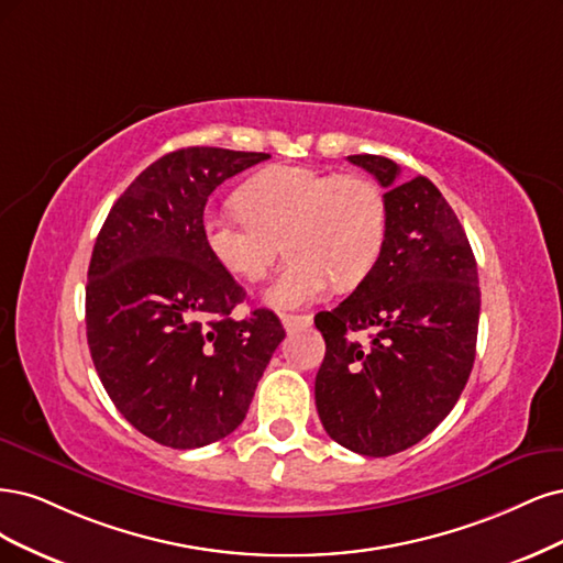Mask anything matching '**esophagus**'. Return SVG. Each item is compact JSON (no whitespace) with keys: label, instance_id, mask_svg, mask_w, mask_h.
<instances>
[{"label":"esophagus","instance_id":"esophagus-1","mask_svg":"<svg viewBox=\"0 0 563 563\" xmlns=\"http://www.w3.org/2000/svg\"><path fill=\"white\" fill-rule=\"evenodd\" d=\"M280 320H283V328H285L289 334L297 332V330L311 328V324H313V316H289V313H283Z\"/></svg>","mask_w":563,"mask_h":563}]
</instances>
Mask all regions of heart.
<instances>
[{"instance_id":"b5f03b06","label":"heart","mask_w":563,"mask_h":563,"mask_svg":"<svg viewBox=\"0 0 563 563\" xmlns=\"http://www.w3.org/2000/svg\"><path fill=\"white\" fill-rule=\"evenodd\" d=\"M239 201L206 214V245L231 276L260 283L285 239L292 260L266 292L276 308L313 303L334 280L341 287L357 285L386 241V198L362 175L274 166L252 177Z\"/></svg>"}]
</instances>
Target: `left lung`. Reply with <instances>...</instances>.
I'll return each mask as SVG.
<instances>
[{"mask_svg": "<svg viewBox=\"0 0 563 563\" xmlns=\"http://www.w3.org/2000/svg\"><path fill=\"white\" fill-rule=\"evenodd\" d=\"M349 161L386 187V241L353 295L316 316V407L334 442L378 459L421 442L459 402L475 362L479 278L456 212L428 177L405 183L386 156ZM357 331L373 334L360 342Z\"/></svg>", "mask_w": 563, "mask_h": 563, "instance_id": "obj_1", "label": "left lung"}]
</instances>
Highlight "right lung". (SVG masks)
<instances>
[{"label":"right lung","instance_id":"obj_1","mask_svg":"<svg viewBox=\"0 0 563 563\" xmlns=\"http://www.w3.org/2000/svg\"><path fill=\"white\" fill-rule=\"evenodd\" d=\"M266 158L170 152L133 179L98 233L86 285L90 357L123 419L163 446H206L239 428L285 339L268 308L231 318L245 289L203 239L208 196Z\"/></svg>","mask_w":563,"mask_h":563}]
</instances>
